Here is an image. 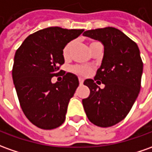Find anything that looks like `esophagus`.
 <instances>
[{
  "label": "esophagus",
  "instance_id": "esophagus-1",
  "mask_svg": "<svg viewBox=\"0 0 152 152\" xmlns=\"http://www.w3.org/2000/svg\"><path fill=\"white\" fill-rule=\"evenodd\" d=\"M78 81H79V84H80V85H82L83 83V78H78Z\"/></svg>",
  "mask_w": 152,
  "mask_h": 152
}]
</instances>
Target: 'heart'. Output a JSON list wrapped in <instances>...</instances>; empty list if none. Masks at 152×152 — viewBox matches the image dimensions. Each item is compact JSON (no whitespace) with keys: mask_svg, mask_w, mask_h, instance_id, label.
Instances as JSON below:
<instances>
[{"mask_svg":"<svg viewBox=\"0 0 152 152\" xmlns=\"http://www.w3.org/2000/svg\"><path fill=\"white\" fill-rule=\"evenodd\" d=\"M95 43V42H94ZM93 44V43H92ZM74 45V42H69V44H67L65 45V47L64 48L63 50V55L64 58H68L70 54V50L72 49V47ZM72 70L73 72L75 73L76 74H78L79 76H86L88 74H89L90 69L88 67H86V66H80V65H76L74 66L72 68Z\"/></svg>","mask_w":152,"mask_h":152,"instance_id":"heart-1","label":"heart"}]
</instances>
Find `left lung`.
I'll return each instance as SVG.
<instances>
[{
    "instance_id": "obj_1",
    "label": "left lung",
    "mask_w": 152,
    "mask_h": 152,
    "mask_svg": "<svg viewBox=\"0 0 152 152\" xmlns=\"http://www.w3.org/2000/svg\"><path fill=\"white\" fill-rule=\"evenodd\" d=\"M83 34L104 46L102 64L94 77L96 82L88 78L83 83L90 94L83 99V106L94 125L112 126L126 118L138 97L143 71L140 50L133 40L113 27L87 30ZM100 82L105 84L102 90L97 85Z\"/></svg>"
}]
</instances>
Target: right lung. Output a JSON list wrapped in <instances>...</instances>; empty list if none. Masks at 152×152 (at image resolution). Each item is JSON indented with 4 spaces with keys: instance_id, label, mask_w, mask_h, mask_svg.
<instances>
[{
    "instance_id": "add662e5",
    "label": "right lung",
    "mask_w": 152,
    "mask_h": 152,
    "mask_svg": "<svg viewBox=\"0 0 152 152\" xmlns=\"http://www.w3.org/2000/svg\"><path fill=\"white\" fill-rule=\"evenodd\" d=\"M83 30L45 28L29 35L15 52L12 78L19 102L26 118L39 128L54 129L65 120L78 78L71 73L63 74L61 82L53 83L51 78L63 71L64 48Z\"/></svg>"
}]
</instances>
